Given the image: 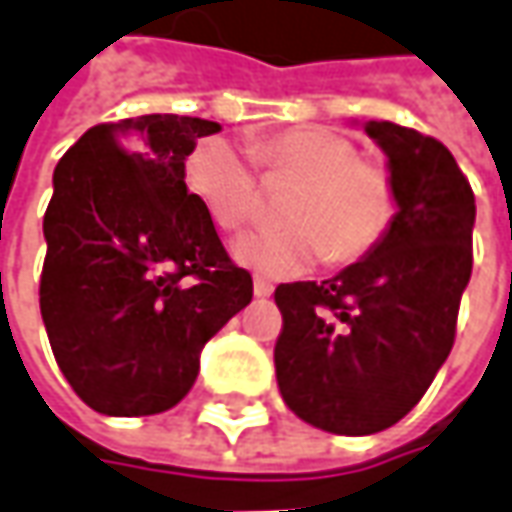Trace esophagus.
Segmentation results:
<instances>
[{
  "label": "esophagus",
  "mask_w": 512,
  "mask_h": 512,
  "mask_svg": "<svg viewBox=\"0 0 512 512\" xmlns=\"http://www.w3.org/2000/svg\"><path fill=\"white\" fill-rule=\"evenodd\" d=\"M274 286L269 280H263V277H255V297H272Z\"/></svg>",
  "instance_id": "obj_1"
}]
</instances>
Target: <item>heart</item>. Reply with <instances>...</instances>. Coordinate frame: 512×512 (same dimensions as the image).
I'll return each mask as SVG.
<instances>
[{"label": "heart", "mask_w": 512, "mask_h": 512, "mask_svg": "<svg viewBox=\"0 0 512 512\" xmlns=\"http://www.w3.org/2000/svg\"><path fill=\"white\" fill-rule=\"evenodd\" d=\"M266 181H297L283 209L289 226L257 229L235 243V257L246 269L283 280L309 272L323 257L354 263L365 257L397 212L391 172L368 158H357L354 141L326 127H291L263 135L249 147ZM186 189L223 232H238L255 218L260 201L249 155L209 138L186 161Z\"/></svg>", "instance_id": "heart-1"}]
</instances>
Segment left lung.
<instances>
[{
    "label": "left lung",
    "instance_id": "1",
    "mask_svg": "<svg viewBox=\"0 0 512 512\" xmlns=\"http://www.w3.org/2000/svg\"><path fill=\"white\" fill-rule=\"evenodd\" d=\"M365 133L388 155L397 215L368 255L323 283H280L277 385L328 433L397 425L448 360L473 269L476 201L450 150L391 121Z\"/></svg>",
    "mask_w": 512,
    "mask_h": 512
}]
</instances>
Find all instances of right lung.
<instances>
[{
  "label": "right lung",
  "instance_id": "obj_1",
  "mask_svg": "<svg viewBox=\"0 0 512 512\" xmlns=\"http://www.w3.org/2000/svg\"><path fill=\"white\" fill-rule=\"evenodd\" d=\"M221 124L141 115L98 124L64 152L45 212L39 306L70 388L107 416L169 411L201 348L252 300L184 161Z\"/></svg>",
  "mask_w": 512,
  "mask_h": 512
}]
</instances>
